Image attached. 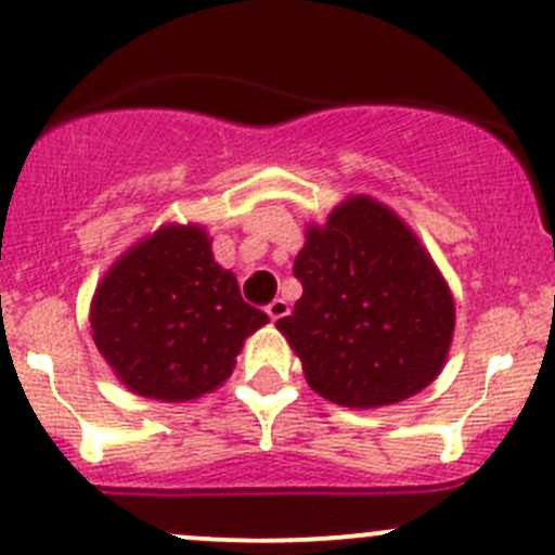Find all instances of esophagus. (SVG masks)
<instances>
[{
	"instance_id": "esophagus-1",
	"label": "esophagus",
	"mask_w": 555,
	"mask_h": 555,
	"mask_svg": "<svg viewBox=\"0 0 555 555\" xmlns=\"http://www.w3.org/2000/svg\"><path fill=\"white\" fill-rule=\"evenodd\" d=\"M266 311H268V317H271L273 322H276V319L287 317V313H289V304H287V300H284V298H276L271 306H268Z\"/></svg>"
}]
</instances>
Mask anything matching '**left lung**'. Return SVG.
Here are the masks:
<instances>
[{
	"label": "left lung",
	"mask_w": 555,
	"mask_h": 555,
	"mask_svg": "<svg viewBox=\"0 0 555 555\" xmlns=\"http://www.w3.org/2000/svg\"><path fill=\"white\" fill-rule=\"evenodd\" d=\"M293 273L304 295L276 327L324 400L395 405L443 371L456 322L451 289L389 206L346 198L306 231Z\"/></svg>",
	"instance_id": "obj_1"
}]
</instances>
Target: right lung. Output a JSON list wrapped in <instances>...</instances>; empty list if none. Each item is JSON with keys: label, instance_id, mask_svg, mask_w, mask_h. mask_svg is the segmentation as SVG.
<instances>
[{"label": "right lung", "instance_id": "right-lung-1", "mask_svg": "<svg viewBox=\"0 0 555 555\" xmlns=\"http://www.w3.org/2000/svg\"><path fill=\"white\" fill-rule=\"evenodd\" d=\"M268 317L244 304L198 225H164L104 273L91 304L96 349L133 395L188 402L215 391Z\"/></svg>", "mask_w": 555, "mask_h": 555}]
</instances>
